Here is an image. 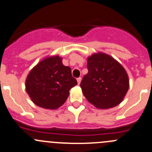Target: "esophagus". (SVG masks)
I'll list each match as a JSON object with an SVG mask.
<instances>
[{"mask_svg":"<svg viewBox=\"0 0 152 152\" xmlns=\"http://www.w3.org/2000/svg\"><path fill=\"white\" fill-rule=\"evenodd\" d=\"M81 81H82V78L81 77H79V78H77V82H78V84H80V82H81Z\"/></svg>","mask_w":152,"mask_h":152,"instance_id":"esophagus-1","label":"esophagus"}]
</instances>
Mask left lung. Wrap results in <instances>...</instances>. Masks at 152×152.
Masks as SVG:
<instances>
[{"mask_svg": "<svg viewBox=\"0 0 152 152\" xmlns=\"http://www.w3.org/2000/svg\"><path fill=\"white\" fill-rule=\"evenodd\" d=\"M88 73L80 87L88 101L100 109L115 107L123 101L129 88L123 66L111 56L99 53L88 58Z\"/></svg>", "mask_w": 152, "mask_h": 152, "instance_id": "8db88e82", "label": "left lung"}]
</instances>
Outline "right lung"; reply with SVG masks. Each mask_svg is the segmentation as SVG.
I'll return each instance as SVG.
<instances>
[{
	"label": "right lung",
	"mask_w": 152,
	"mask_h": 152,
	"mask_svg": "<svg viewBox=\"0 0 152 152\" xmlns=\"http://www.w3.org/2000/svg\"><path fill=\"white\" fill-rule=\"evenodd\" d=\"M58 56L48 57L37 64L28 75L26 91L36 105L56 109L62 105L69 91L77 85L71 69L64 66Z\"/></svg>",
	"instance_id": "add662e5"
}]
</instances>
